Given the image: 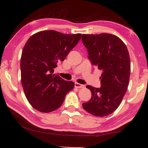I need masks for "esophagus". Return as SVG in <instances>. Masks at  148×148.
Here are the masks:
<instances>
[{
  "instance_id": "34e87169",
  "label": "esophagus",
  "mask_w": 148,
  "mask_h": 148,
  "mask_svg": "<svg viewBox=\"0 0 148 148\" xmlns=\"http://www.w3.org/2000/svg\"><path fill=\"white\" fill-rule=\"evenodd\" d=\"M75 87L77 88H84L85 86L84 85L78 84V83H75Z\"/></svg>"
}]
</instances>
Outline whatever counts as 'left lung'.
<instances>
[{
	"mask_svg": "<svg viewBox=\"0 0 148 148\" xmlns=\"http://www.w3.org/2000/svg\"><path fill=\"white\" fill-rule=\"evenodd\" d=\"M82 40L91 63L102 71L100 88L86 86L92 98L83 108L96 116H107L118 108L127 92L131 71L128 50L120 38L110 34H83Z\"/></svg>",
	"mask_w": 148,
	"mask_h": 148,
	"instance_id": "1",
	"label": "left lung"
}]
</instances>
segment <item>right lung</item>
<instances>
[{
  "mask_svg": "<svg viewBox=\"0 0 148 148\" xmlns=\"http://www.w3.org/2000/svg\"><path fill=\"white\" fill-rule=\"evenodd\" d=\"M81 34L46 30L32 36L21 58V84L28 102L42 112L58 109L75 84L54 74V69L77 45Z\"/></svg>",
  "mask_w": 148,
  "mask_h": 148,
  "instance_id": "right-lung-1",
  "label": "right lung"
}]
</instances>
